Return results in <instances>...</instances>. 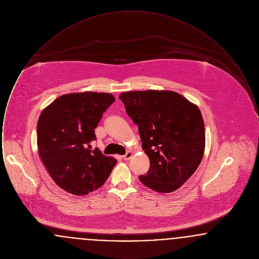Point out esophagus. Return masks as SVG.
Instances as JSON below:
<instances>
[{
    "instance_id": "34e87169",
    "label": "esophagus",
    "mask_w": 259,
    "mask_h": 259,
    "mask_svg": "<svg viewBox=\"0 0 259 259\" xmlns=\"http://www.w3.org/2000/svg\"><path fill=\"white\" fill-rule=\"evenodd\" d=\"M132 156H133V152L129 150V151H127V152H126V154L124 155L123 159L125 161L129 160V159H131V157H132Z\"/></svg>"
}]
</instances>
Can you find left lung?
Masks as SVG:
<instances>
[{
	"label": "left lung",
	"mask_w": 259,
	"mask_h": 259,
	"mask_svg": "<svg viewBox=\"0 0 259 259\" xmlns=\"http://www.w3.org/2000/svg\"><path fill=\"white\" fill-rule=\"evenodd\" d=\"M119 99L138 125L150 161L148 174L139 177L141 183L160 193L179 189L197 170L205 151L199 108L171 90L128 91Z\"/></svg>",
	"instance_id": "left-lung-1"
}]
</instances>
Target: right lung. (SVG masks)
<instances>
[{
  "mask_svg": "<svg viewBox=\"0 0 259 259\" xmlns=\"http://www.w3.org/2000/svg\"><path fill=\"white\" fill-rule=\"evenodd\" d=\"M115 101L104 92L64 94L45 108L37 120L38 156L54 183L82 196L105 184L117 160L91 150L103 112Z\"/></svg>",
  "mask_w": 259,
  "mask_h": 259,
  "instance_id": "obj_1",
  "label": "right lung"
}]
</instances>
